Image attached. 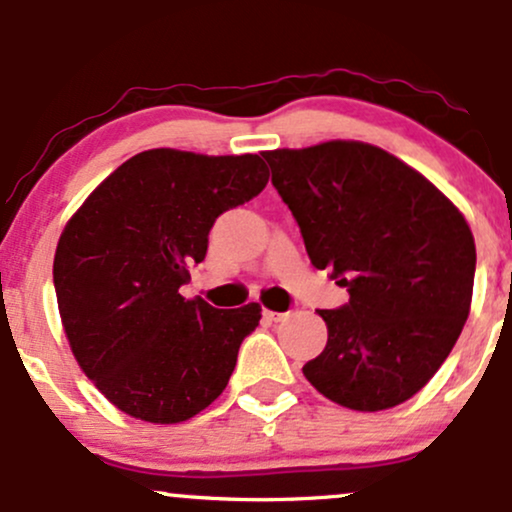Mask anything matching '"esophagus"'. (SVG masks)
<instances>
[{"mask_svg":"<svg viewBox=\"0 0 512 512\" xmlns=\"http://www.w3.org/2000/svg\"><path fill=\"white\" fill-rule=\"evenodd\" d=\"M262 315L267 317V320H272V322H279V320H284V317L289 315V313H276V310H267V308H264V310H262Z\"/></svg>","mask_w":512,"mask_h":512,"instance_id":"obj_1","label":"esophagus"}]
</instances>
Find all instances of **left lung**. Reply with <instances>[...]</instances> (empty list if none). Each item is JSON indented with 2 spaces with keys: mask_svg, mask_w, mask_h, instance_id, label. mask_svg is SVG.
I'll return each mask as SVG.
<instances>
[{
  "mask_svg": "<svg viewBox=\"0 0 512 512\" xmlns=\"http://www.w3.org/2000/svg\"><path fill=\"white\" fill-rule=\"evenodd\" d=\"M317 269L349 291L320 310L327 346L303 366L332 402L380 411L436 375L472 303L477 248L443 192L387 151L327 142L264 154Z\"/></svg>",
  "mask_w": 512,
  "mask_h": 512,
  "instance_id": "1",
  "label": "left lung"
}]
</instances>
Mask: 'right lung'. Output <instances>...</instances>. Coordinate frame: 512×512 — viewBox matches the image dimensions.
Wrapping results in <instances>:
<instances>
[{
    "label": "right lung",
    "mask_w": 512,
    "mask_h": 512,
    "mask_svg": "<svg viewBox=\"0 0 512 512\" xmlns=\"http://www.w3.org/2000/svg\"><path fill=\"white\" fill-rule=\"evenodd\" d=\"M267 180L257 154L151 149L110 173L69 219L52 267L64 334L120 411L180 424L226 390L262 308L216 310L185 301L180 286L207 255L214 221Z\"/></svg>",
    "instance_id": "add662e5"
}]
</instances>
